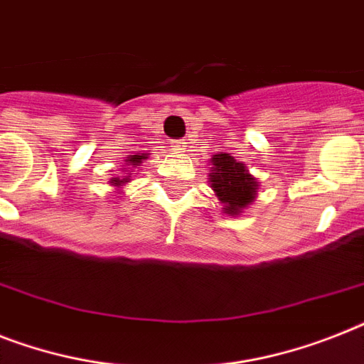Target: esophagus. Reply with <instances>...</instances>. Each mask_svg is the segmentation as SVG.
<instances>
[{
  "instance_id": "1",
  "label": "esophagus",
  "mask_w": 364,
  "mask_h": 364,
  "mask_svg": "<svg viewBox=\"0 0 364 364\" xmlns=\"http://www.w3.org/2000/svg\"><path fill=\"white\" fill-rule=\"evenodd\" d=\"M173 149V151H177V153H183L185 151V149H187V141L185 140H176V141H172V146H170Z\"/></svg>"
}]
</instances>
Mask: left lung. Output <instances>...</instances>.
<instances>
[{"label": "left lung", "mask_w": 364, "mask_h": 364, "mask_svg": "<svg viewBox=\"0 0 364 364\" xmlns=\"http://www.w3.org/2000/svg\"><path fill=\"white\" fill-rule=\"evenodd\" d=\"M209 162V187L223 205V213L237 217L256 200L259 181L249 172L245 162H237L230 153L213 155Z\"/></svg>", "instance_id": "left-lung-1"}]
</instances>
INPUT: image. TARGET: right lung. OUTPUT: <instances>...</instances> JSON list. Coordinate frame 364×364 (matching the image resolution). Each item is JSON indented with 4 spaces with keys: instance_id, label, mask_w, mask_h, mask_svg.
Masks as SVG:
<instances>
[{
    "instance_id": "right-lung-1",
    "label": "right lung",
    "mask_w": 364,
    "mask_h": 364,
    "mask_svg": "<svg viewBox=\"0 0 364 364\" xmlns=\"http://www.w3.org/2000/svg\"><path fill=\"white\" fill-rule=\"evenodd\" d=\"M149 153H136V155H129L125 159V172H131L132 168H138L141 162L146 161ZM110 187H115V191H121V188L125 187L127 183H131V173H127V176H119V177H112L110 181Z\"/></svg>"
}]
</instances>
